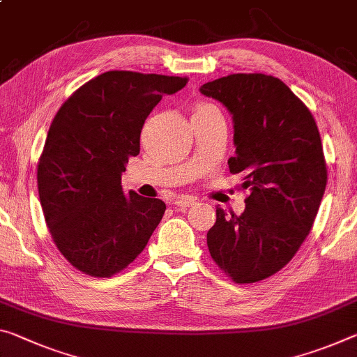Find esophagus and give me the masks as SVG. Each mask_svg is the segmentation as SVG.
I'll use <instances>...</instances> for the list:
<instances>
[{"label":"esophagus","mask_w":357,"mask_h":357,"mask_svg":"<svg viewBox=\"0 0 357 357\" xmlns=\"http://www.w3.org/2000/svg\"><path fill=\"white\" fill-rule=\"evenodd\" d=\"M174 203V206H178V208H189V206H192L195 203V200L194 199H183V197H181V199H176L173 202Z\"/></svg>","instance_id":"1"}]
</instances>
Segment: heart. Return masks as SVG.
Segmentation results:
<instances>
[{"label": "heart", "mask_w": 357, "mask_h": 357, "mask_svg": "<svg viewBox=\"0 0 357 357\" xmlns=\"http://www.w3.org/2000/svg\"><path fill=\"white\" fill-rule=\"evenodd\" d=\"M211 111H218V107L211 103H197L194 107V114H205Z\"/></svg>", "instance_id": "1"}]
</instances>
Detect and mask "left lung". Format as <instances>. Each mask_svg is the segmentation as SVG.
<instances>
[{
    "instance_id": "left-lung-1",
    "label": "left lung",
    "mask_w": 357,
    "mask_h": 357,
    "mask_svg": "<svg viewBox=\"0 0 357 357\" xmlns=\"http://www.w3.org/2000/svg\"><path fill=\"white\" fill-rule=\"evenodd\" d=\"M200 92L234 117L229 168L251 190L240 216L216 208L209 254L235 282L265 280L296 256L318 214L327 184L318 126L284 82L262 73L219 77Z\"/></svg>"
}]
</instances>
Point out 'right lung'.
<instances>
[{
	"label": "right lung",
	"instance_id": "add662e5",
	"mask_svg": "<svg viewBox=\"0 0 357 357\" xmlns=\"http://www.w3.org/2000/svg\"><path fill=\"white\" fill-rule=\"evenodd\" d=\"M188 77L106 71L68 98L50 123L38 162V192L55 246L95 278L128 267L151 238L165 203L123 194L121 178L139 154L144 121Z\"/></svg>",
	"mask_w": 357,
	"mask_h": 357
}]
</instances>
